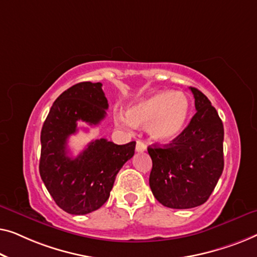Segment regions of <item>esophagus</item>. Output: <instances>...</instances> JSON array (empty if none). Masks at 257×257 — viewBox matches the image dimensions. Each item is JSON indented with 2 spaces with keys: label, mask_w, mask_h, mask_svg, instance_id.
<instances>
[{
  "label": "esophagus",
  "mask_w": 257,
  "mask_h": 257,
  "mask_svg": "<svg viewBox=\"0 0 257 257\" xmlns=\"http://www.w3.org/2000/svg\"><path fill=\"white\" fill-rule=\"evenodd\" d=\"M147 150V146L144 144L142 141H137L136 142V151L137 153H144Z\"/></svg>",
  "instance_id": "1"
}]
</instances>
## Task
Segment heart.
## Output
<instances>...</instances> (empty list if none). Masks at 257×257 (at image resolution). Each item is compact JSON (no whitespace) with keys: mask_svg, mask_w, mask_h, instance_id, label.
<instances>
[{"mask_svg":"<svg viewBox=\"0 0 257 257\" xmlns=\"http://www.w3.org/2000/svg\"><path fill=\"white\" fill-rule=\"evenodd\" d=\"M190 114V101L182 92H156L137 100L127 114L117 113L115 123L121 128L147 127L150 136L162 143L176 140L185 129Z\"/></svg>","mask_w":257,"mask_h":257,"instance_id":"b5f03b06","label":"heart"}]
</instances>
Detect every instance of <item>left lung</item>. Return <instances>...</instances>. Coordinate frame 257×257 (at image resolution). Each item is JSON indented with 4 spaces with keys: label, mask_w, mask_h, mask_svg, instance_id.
Masks as SVG:
<instances>
[{
    "label": "left lung",
    "mask_w": 257,
    "mask_h": 257,
    "mask_svg": "<svg viewBox=\"0 0 257 257\" xmlns=\"http://www.w3.org/2000/svg\"><path fill=\"white\" fill-rule=\"evenodd\" d=\"M197 113L183 133L164 147H148L155 198L170 208L197 207L207 201L223 170V124L199 89L190 87Z\"/></svg>",
    "instance_id": "left-lung-1"
}]
</instances>
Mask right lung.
<instances>
[{"label": "right lung", "instance_id": "obj_1", "mask_svg": "<svg viewBox=\"0 0 257 257\" xmlns=\"http://www.w3.org/2000/svg\"><path fill=\"white\" fill-rule=\"evenodd\" d=\"M106 109L102 84L79 82L57 97L43 124L39 173L56 204L70 214L100 208L109 198L117 172L135 154L134 141L117 146L100 139L77 157L68 155L67 140L78 132V121L97 125L106 117Z\"/></svg>", "mask_w": 257, "mask_h": 257}]
</instances>
